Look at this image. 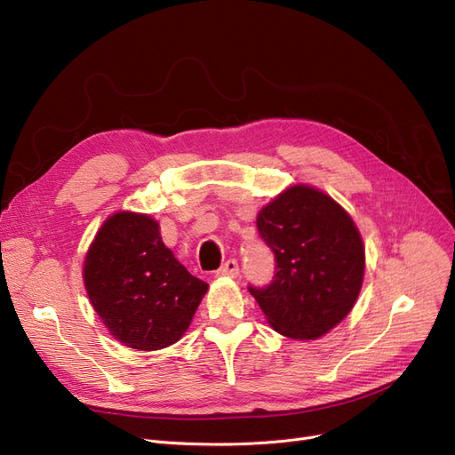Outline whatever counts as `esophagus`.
Segmentation results:
<instances>
[{
    "mask_svg": "<svg viewBox=\"0 0 455 455\" xmlns=\"http://www.w3.org/2000/svg\"><path fill=\"white\" fill-rule=\"evenodd\" d=\"M216 276H228V278H237L239 276V263L235 259H228L220 269H218Z\"/></svg>",
    "mask_w": 455,
    "mask_h": 455,
    "instance_id": "1",
    "label": "esophagus"
}]
</instances>
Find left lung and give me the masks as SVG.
I'll list each match as a JSON object with an SVG mask.
<instances>
[{
	"mask_svg": "<svg viewBox=\"0 0 455 455\" xmlns=\"http://www.w3.org/2000/svg\"><path fill=\"white\" fill-rule=\"evenodd\" d=\"M256 224L276 273L250 293L280 335L323 337L348 316L363 284L365 246L352 216L318 188L295 184L258 212Z\"/></svg>",
	"mask_w": 455,
	"mask_h": 455,
	"instance_id": "1",
	"label": "left lung"
}]
</instances>
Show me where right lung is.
<instances>
[{
	"instance_id": "obj_1",
	"label": "right lung",
	"mask_w": 455,
	"mask_h": 455,
	"mask_svg": "<svg viewBox=\"0 0 455 455\" xmlns=\"http://www.w3.org/2000/svg\"><path fill=\"white\" fill-rule=\"evenodd\" d=\"M83 280L108 333L145 352L180 340L209 290L164 244L160 224L130 211L108 216L98 229Z\"/></svg>"
}]
</instances>
